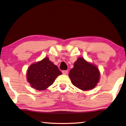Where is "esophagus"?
I'll use <instances>...</instances> for the list:
<instances>
[{
    "instance_id": "34e87169",
    "label": "esophagus",
    "mask_w": 126,
    "mask_h": 126,
    "mask_svg": "<svg viewBox=\"0 0 126 126\" xmlns=\"http://www.w3.org/2000/svg\"><path fill=\"white\" fill-rule=\"evenodd\" d=\"M68 71H67V70H65V71H62V73H63V74H67V73H68Z\"/></svg>"
}]
</instances>
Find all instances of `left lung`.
<instances>
[{
    "label": "left lung",
    "mask_w": 126,
    "mask_h": 126,
    "mask_svg": "<svg viewBox=\"0 0 126 126\" xmlns=\"http://www.w3.org/2000/svg\"><path fill=\"white\" fill-rule=\"evenodd\" d=\"M69 76L74 86L81 90L87 91L97 86L99 80L100 73L96 66L80 57L74 63Z\"/></svg>",
    "instance_id": "left-lung-1"
}]
</instances>
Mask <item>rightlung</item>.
<instances>
[{
	"instance_id": "obj_1",
	"label": "right lung",
	"mask_w": 126,
	"mask_h": 126,
	"mask_svg": "<svg viewBox=\"0 0 126 126\" xmlns=\"http://www.w3.org/2000/svg\"><path fill=\"white\" fill-rule=\"evenodd\" d=\"M62 72L47 57L29 66L27 73V80L32 88L45 90L51 86Z\"/></svg>"
}]
</instances>
